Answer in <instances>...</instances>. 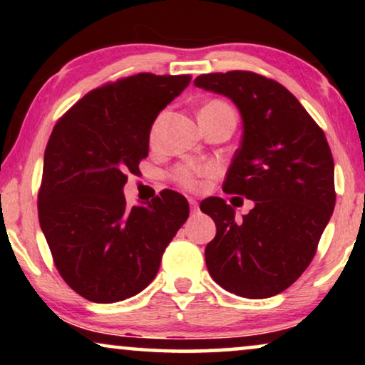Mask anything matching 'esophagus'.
<instances>
[{"mask_svg": "<svg viewBox=\"0 0 365 365\" xmlns=\"http://www.w3.org/2000/svg\"><path fill=\"white\" fill-rule=\"evenodd\" d=\"M189 206H191V211L192 212H197V209H199V204H197V201L196 199H189Z\"/></svg>", "mask_w": 365, "mask_h": 365, "instance_id": "obj_1", "label": "esophagus"}]
</instances>
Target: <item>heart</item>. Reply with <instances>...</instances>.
<instances>
[{
	"instance_id": "b5f03b06",
	"label": "heart",
	"mask_w": 365,
	"mask_h": 365,
	"mask_svg": "<svg viewBox=\"0 0 365 365\" xmlns=\"http://www.w3.org/2000/svg\"><path fill=\"white\" fill-rule=\"evenodd\" d=\"M206 106H219V108H229L227 104H224L221 101H212L206 104ZM209 174H212V169L209 166H199V164H182V166H178L176 169L173 171V178L174 181H176L179 186L186 187V189H199L201 186V179L209 176Z\"/></svg>"
}]
</instances>
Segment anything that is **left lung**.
<instances>
[{"label": "left lung", "mask_w": 365, "mask_h": 365, "mask_svg": "<svg viewBox=\"0 0 365 365\" xmlns=\"http://www.w3.org/2000/svg\"><path fill=\"white\" fill-rule=\"evenodd\" d=\"M194 84L229 98L241 113V146L224 191L254 201L242 219L221 197L201 202L216 222L204 252L207 271L236 296L272 297L306 271L332 216L331 148L297 98L274 79L227 71L201 74Z\"/></svg>", "instance_id": "left-lung-1"}]
</instances>
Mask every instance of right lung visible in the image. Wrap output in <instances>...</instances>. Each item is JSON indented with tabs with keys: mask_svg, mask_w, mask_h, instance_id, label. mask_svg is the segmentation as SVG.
Instances as JSON below:
<instances>
[{
	"mask_svg": "<svg viewBox=\"0 0 365 365\" xmlns=\"http://www.w3.org/2000/svg\"><path fill=\"white\" fill-rule=\"evenodd\" d=\"M191 76L139 73L93 89L54 126L38 194L39 226L64 282L91 302L136 296L156 277L164 249L189 216L186 197L163 191L126 206L128 174L148 156L158 114Z\"/></svg>",
	"mask_w": 365,
	"mask_h": 365,
	"instance_id": "obj_1",
	"label": "right lung"
}]
</instances>
